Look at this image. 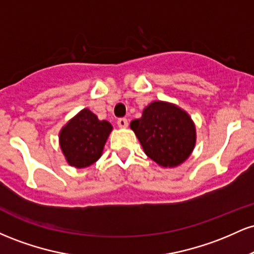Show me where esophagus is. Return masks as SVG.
I'll return each instance as SVG.
<instances>
[{"instance_id":"esophagus-1","label":"esophagus","mask_w":254,"mask_h":254,"mask_svg":"<svg viewBox=\"0 0 254 254\" xmlns=\"http://www.w3.org/2000/svg\"><path fill=\"white\" fill-rule=\"evenodd\" d=\"M117 124L119 127H127V118H119L117 121Z\"/></svg>"}]
</instances>
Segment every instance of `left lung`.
Instances as JSON below:
<instances>
[{"instance_id":"1","label":"left lung","mask_w":254,"mask_h":254,"mask_svg":"<svg viewBox=\"0 0 254 254\" xmlns=\"http://www.w3.org/2000/svg\"><path fill=\"white\" fill-rule=\"evenodd\" d=\"M144 153L162 167L183 164L196 144V127L190 116L177 105L153 101L142 117L130 123Z\"/></svg>"}]
</instances>
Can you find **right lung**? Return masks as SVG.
I'll use <instances>...</instances> for the list:
<instances>
[{"instance_id":"1","label":"right lung","mask_w":254,"mask_h":254,"mask_svg":"<svg viewBox=\"0 0 254 254\" xmlns=\"http://www.w3.org/2000/svg\"><path fill=\"white\" fill-rule=\"evenodd\" d=\"M111 131L107 121H99L88 109L80 111L60 132L61 149L68 164L84 168L98 161Z\"/></svg>"}]
</instances>
